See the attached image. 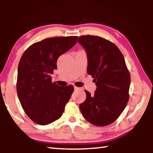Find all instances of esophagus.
<instances>
[{"instance_id":"obj_1","label":"esophagus","mask_w":153,"mask_h":153,"mask_svg":"<svg viewBox=\"0 0 153 153\" xmlns=\"http://www.w3.org/2000/svg\"><path fill=\"white\" fill-rule=\"evenodd\" d=\"M74 89H75V90H82V88H78V87H76V86L74 87Z\"/></svg>"}]
</instances>
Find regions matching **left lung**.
<instances>
[{
	"label": "left lung",
	"mask_w": 153,
	"mask_h": 153,
	"mask_svg": "<svg viewBox=\"0 0 153 153\" xmlns=\"http://www.w3.org/2000/svg\"><path fill=\"white\" fill-rule=\"evenodd\" d=\"M77 42L86 52L87 73L97 85L94 95L85 90L80 111L93 125L108 126L120 117L129 100L131 79L125 59L117 46L99 36H82Z\"/></svg>",
	"instance_id": "obj_1"
}]
</instances>
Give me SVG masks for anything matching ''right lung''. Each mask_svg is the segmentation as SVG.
Returning <instances> with one entry per match:
<instances>
[{"instance_id": "obj_1", "label": "right lung", "mask_w": 153, "mask_h": 153, "mask_svg": "<svg viewBox=\"0 0 153 153\" xmlns=\"http://www.w3.org/2000/svg\"><path fill=\"white\" fill-rule=\"evenodd\" d=\"M77 36L53 37L36 42L24 52L17 71V92L26 115L45 126L61 117L70 99L73 86L61 87L52 82L58 58L76 45Z\"/></svg>"}]
</instances>
